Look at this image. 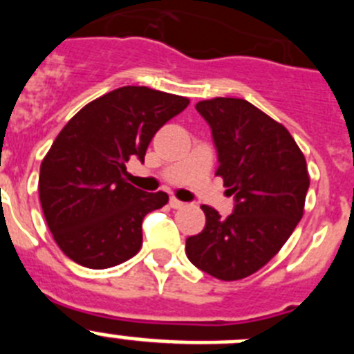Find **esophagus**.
Returning a JSON list of instances; mask_svg holds the SVG:
<instances>
[{
  "label": "esophagus",
  "mask_w": 354,
  "mask_h": 354,
  "mask_svg": "<svg viewBox=\"0 0 354 354\" xmlns=\"http://www.w3.org/2000/svg\"><path fill=\"white\" fill-rule=\"evenodd\" d=\"M184 205H186V204H184V202H180V200L175 198V196H171V198H170V207L171 209H183Z\"/></svg>",
  "instance_id": "1"
}]
</instances>
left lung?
<instances>
[{
    "label": "left lung",
    "instance_id": "left-lung-1",
    "mask_svg": "<svg viewBox=\"0 0 354 354\" xmlns=\"http://www.w3.org/2000/svg\"><path fill=\"white\" fill-rule=\"evenodd\" d=\"M211 126L223 179L236 207L227 218L209 205L204 230L186 239L193 266L225 282L257 273L280 252L305 211L310 177L289 131L252 102L214 97L196 102Z\"/></svg>",
    "mask_w": 354,
    "mask_h": 354
}]
</instances>
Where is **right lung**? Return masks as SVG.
Here are the masks:
<instances>
[{"label": "right lung", "mask_w": 354, "mask_h": 354, "mask_svg": "<svg viewBox=\"0 0 354 354\" xmlns=\"http://www.w3.org/2000/svg\"><path fill=\"white\" fill-rule=\"evenodd\" d=\"M189 99L147 86H122L81 108L42 159L39 196L62 252L90 270L129 261L142 248V221L167 205L126 180L127 162Z\"/></svg>", "instance_id": "right-lung-1"}]
</instances>
